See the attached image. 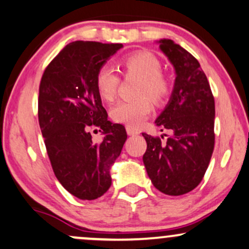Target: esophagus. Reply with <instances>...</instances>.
I'll use <instances>...</instances> for the list:
<instances>
[{"instance_id": "esophagus-1", "label": "esophagus", "mask_w": 249, "mask_h": 249, "mask_svg": "<svg viewBox=\"0 0 249 249\" xmlns=\"http://www.w3.org/2000/svg\"><path fill=\"white\" fill-rule=\"evenodd\" d=\"M126 132L128 136H137V134L139 133V131L136 130V128L131 127V126H126Z\"/></svg>"}]
</instances>
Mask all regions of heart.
<instances>
[{"label":"heart","mask_w":249,"mask_h":249,"mask_svg":"<svg viewBox=\"0 0 249 249\" xmlns=\"http://www.w3.org/2000/svg\"><path fill=\"white\" fill-rule=\"evenodd\" d=\"M122 69L125 75L138 76L141 81L137 87V98L121 101L111 108L113 122L139 127L152 112V101L161 103L170 93V83L161 71L160 62L153 55L144 51L128 53L122 59ZM96 88L104 101L112 102L116 98L121 78L113 69L102 67L96 73ZM149 96H147V95Z\"/></svg>","instance_id":"b5f03b06"}]
</instances>
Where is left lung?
<instances>
[{"mask_svg": "<svg viewBox=\"0 0 249 249\" xmlns=\"http://www.w3.org/2000/svg\"><path fill=\"white\" fill-rule=\"evenodd\" d=\"M159 43L177 77L170 103L156 124L171 134L162 142V136L142 133L147 142L142 161L157 190L167 196H182L201 182L211 161L215 105L210 83L196 57L171 39Z\"/></svg>", "mask_w": 249, "mask_h": 249, "instance_id": "left-lung-1", "label": "left lung"}]
</instances>
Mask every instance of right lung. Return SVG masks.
Segmentation results:
<instances>
[{
    "instance_id": "1",
    "label": "right lung",
    "mask_w": 249,
    "mask_h": 249,
    "mask_svg": "<svg viewBox=\"0 0 249 249\" xmlns=\"http://www.w3.org/2000/svg\"><path fill=\"white\" fill-rule=\"evenodd\" d=\"M121 43L76 41L51 61L39 83L38 122L56 178L68 192L95 200L111 186L110 168L127 134L107 121L96 88V73ZM106 134L93 143L89 128Z\"/></svg>"
}]
</instances>
